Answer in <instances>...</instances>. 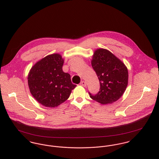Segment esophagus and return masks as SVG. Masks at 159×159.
I'll return each mask as SVG.
<instances>
[{"instance_id":"esophagus-1","label":"esophagus","mask_w":159,"mask_h":159,"mask_svg":"<svg viewBox=\"0 0 159 159\" xmlns=\"http://www.w3.org/2000/svg\"><path fill=\"white\" fill-rule=\"evenodd\" d=\"M80 84L84 87H86V83L84 81H82L80 83Z\"/></svg>"}]
</instances>
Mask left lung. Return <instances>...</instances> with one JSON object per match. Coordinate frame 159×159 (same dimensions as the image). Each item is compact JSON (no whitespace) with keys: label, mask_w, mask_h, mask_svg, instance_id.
I'll return each instance as SVG.
<instances>
[{"label":"left lung","mask_w":159,"mask_h":159,"mask_svg":"<svg viewBox=\"0 0 159 159\" xmlns=\"http://www.w3.org/2000/svg\"><path fill=\"white\" fill-rule=\"evenodd\" d=\"M91 64L100 86L97 94L89 92L91 98L103 105L119 99L128 84L129 73L125 64L110 51L102 48L95 51Z\"/></svg>","instance_id":"left-lung-1"}]
</instances>
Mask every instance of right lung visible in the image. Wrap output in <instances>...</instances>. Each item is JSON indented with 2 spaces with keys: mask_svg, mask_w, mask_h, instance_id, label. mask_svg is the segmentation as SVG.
I'll return each mask as SVG.
<instances>
[{
  "mask_svg": "<svg viewBox=\"0 0 159 159\" xmlns=\"http://www.w3.org/2000/svg\"><path fill=\"white\" fill-rule=\"evenodd\" d=\"M64 59L59 54L48 55L37 62L28 75L32 96L46 107L54 108L66 101L76 87L70 75L62 70Z\"/></svg>",
  "mask_w": 159,
  "mask_h": 159,
  "instance_id": "add662e5",
  "label": "right lung"
}]
</instances>
